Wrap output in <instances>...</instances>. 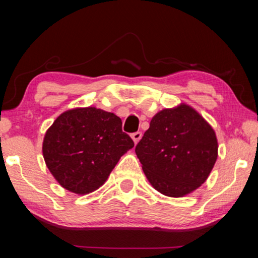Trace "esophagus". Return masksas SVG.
<instances>
[{
    "label": "esophagus",
    "instance_id": "esophagus-1",
    "mask_svg": "<svg viewBox=\"0 0 258 258\" xmlns=\"http://www.w3.org/2000/svg\"><path fill=\"white\" fill-rule=\"evenodd\" d=\"M131 137H132L134 143H135V145H137V143H138V142L140 141V140H141V138H142V133H141V132H135V133H133L132 135H131Z\"/></svg>",
    "mask_w": 258,
    "mask_h": 258
}]
</instances>
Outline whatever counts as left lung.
Wrapping results in <instances>:
<instances>
[{"mask_svg": "<svg viewBox=\"0 0 258 258\" xmlns=\"http://www.w3.org/2000/svg\"><path fill=\"white\" fill-rule=\"evenodd\" d=\"M217 149L212 126L194 108L181 103L152 117L135 154L157 191L180 198L207 180L216 163Z\"/></svg>", "mask_w": 258, "mask_h": 258, "instance_id": "obj_1", "label": "left lung"}]
</instances>
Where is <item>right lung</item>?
<instances>
[{
    "mask_svg": "<svg viewBox=\"0 0 258 258\" xmlns=\"http://www.w3.org/2000/svg\"><path fill=\"white\" fill-rule=\"evenodd\" d=\"M134 147L115 113L95 107L61 113L46 131L43 157L52 175L64 189L87 195L99 189Z\"/></svg>",
    "mask_w": 258,
    "mask_h": 258,
    "instance_id": "1",
    "label": "right lung"
}]
</instances>
